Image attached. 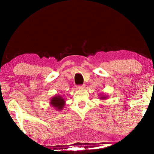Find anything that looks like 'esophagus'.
Returning <instances> with one entry per match:
<instances>
[{
	"instance_id": "esophagus-1",
	"label": "esophagus",
	"mask_w": 154,
	"mask_h": 154,
	"mask_svg": "<svg viewBox=\"0 0 154 154\" xmlns=\"http://www.w3.org/2000/svg\"><path fill=\"white\" fill-rule=\"evenodd\" d=\"M85 88V85H77V89H83Z\"/></svg>"
}]
</instances>
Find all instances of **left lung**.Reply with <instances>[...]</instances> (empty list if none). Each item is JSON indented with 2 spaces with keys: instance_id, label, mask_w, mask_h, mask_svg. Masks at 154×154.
Listing matches in <instances>:
<instances>
[{
  "instance_id": "obj_1",
  "label": "left lung",
  "mask_w": 154,
  "mask_h": 154,
  "mask_svg": "<svg viewBox=\"0 0 154 154\" xmlns=\"http://www.w3.org/2000/svg\"><path fill=\"white\" fill-rule=\"evenodd\" d=\"M106 96H104V95H101V96L100 97V99H103V100H105V99H106Z\"/></svg>"
}]
</instances>
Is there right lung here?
Masks as SVG:
<instances>
[{"mask_svg": "<svg viewBox=\"0 0 154 154\" xmlns=\"http://www.w3.org/2000/svg\"><path fill=\"white\" fill-rule=\"evenodd\" d=\"M50 105L54 106L57 111H60L63 109L65 105V100L60 96H55L51 98Z\"/></svg>", "mask_w": 154, "mask_h": 154, "instance_id": "right-lung-1", "label": "right lung"}]
</instances>
